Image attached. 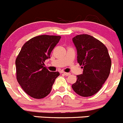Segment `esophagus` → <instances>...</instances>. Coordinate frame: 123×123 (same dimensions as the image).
<instances>
[{"instance_id":"34e87169","label":"esophagus","mask_w":123,"mask_h":123,"mask_svg":"<svg viewBox=\"0 0 123 123\" xmlns=\"http://www.w3.org/2000/svg\"><path fill=\"white\" fill-rule=\"evenodd\" d=\"M62 74L64 75H66V76H68V75H70V73H67V72H62Z\"/></svg>"}]
</instances>
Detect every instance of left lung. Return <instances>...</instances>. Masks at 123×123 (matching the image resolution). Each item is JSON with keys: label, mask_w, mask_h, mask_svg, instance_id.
I'll return each mask as SVG.
<instances>
[{"label": "left lung", "mask_w": 123, "mask_h": 123, "mask_svg": "<svg viewBox=\"0 0 123 123\" xmlns=\"http://www.w3.org/2000/svg\"><path fill=\"white\" fill-rule=\"evenodd\" d=\"M77 51V62L83 68V74L72 88L78 95L89 97L102 88L110 72L111 61L108 49L101 42L88 34L72 38Z\"/></svg>", "instance_id": "obj_1"}]
</instances>
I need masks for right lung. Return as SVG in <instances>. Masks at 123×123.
I'll return each instance as SVG.
<instances>
[{"instance_id":"add662e5","label":"right lung","mask_w":123,"mask_h":123,"mask_svg":"<svg viewBox=\"0 0 123 123\" xmlns=\"http://www.w3.org/2000/svg\"><path fill=\"white\" fill-rule=\"evenodd\" d=\"M61 37L42 35L24 43L16 57V79L23 90L31 97L42 99L50 93L58 72H49L44 67L52 50Z\"/></svg>"}]
</instances>
